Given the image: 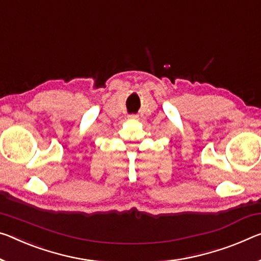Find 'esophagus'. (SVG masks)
I'll return each mask as SVG.
<instances>
[{"mask_svg":"<svg viewBox=\"0 0 261 261\" xmlns=\"http://www.w3.org/2000/svg\"><path fill=\"white\" fill-rule=\"evenodd\" d=\"M129 118L130 119H137L138 118V115L137 114H130L129 115Z\"/></svg>","mask_w":261,"mask_h":261,"instance_id":"esophagus-1","label":"esophagus"}]
</instances>
